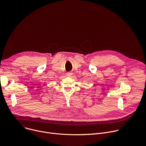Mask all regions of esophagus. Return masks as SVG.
<instances>
[{"mask_svg":"<svg viewBox=\"0 0 146 146\" xmlns=\"http://www.w3.org/2000/svg\"><path fill=\"white\" fill-rule=\"evenodd\" d=\"M72 75V73L71 72H68V73L67 74V75L68 76H71Z\"/></svg>","mask_w":146,"mask_h":146,"instance_id":"34e87169","label":"esophagus"}]
</instances>
